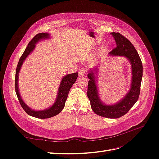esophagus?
Wrapping results in <instances>:
<instances>
[{
  "instance_id": "obj_1",
  "label": "esophagus",
  "mask_w": 159,
  "mask_h": 159,
  "mask_svg": "<svg viewBox=\"0 0 159 159\" xmlns=\"http://www.w3.org/2000/svg\"><path fill=\"white\" fill-rule=\"evenodd\" d=\"M79 75L80 77H84L85 75V71L84 70H81L79 71Z\"/></svg>"
}]
</instances>
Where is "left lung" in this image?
Listing matches in <instances>:
<instances>
[{
  "instance_id": "left-lung-1",
  "label": "left lung",
  "mask_w": 159,
  "mask_h": 159,
  "mask_svg": "<svg viewBox=\"0 0 159 159\" xmlns=\"http://www.w3.org/2000/svg\"><path fill=\"white\" fill-rule=\"evenodd\" d=\"M117 46L109 52L110 55L125 56L130 61L132 67V83L129 92L121 101L113 105L103 104L98 97L97 85L94 74L91 70L88 74V97L93 112L103 117L115 119L123 116L128 113L137 102L140 95L141 84L143 76V64L137 51L127 38L119 32H111Z\"/></svg>"
}]
</instances>
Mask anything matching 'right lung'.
Instances as JSON below:
<instances>
[{
  "label": "right lung",
  "instance_id": "add662e5",
  "mask_svg": "<svg viewBox=\"0 0 159 159\" xmlns=\"http://www.w3.org/2000/svg\"><path fill=\"white\" fill-rule=\"evenodd\" d=\"M48 37H49L48 34L42 32V33L37 34L32 38V39L30 41V42L28 43L26 48L25 49V52H24L22 55L20 57V60H19V61L16 67V74H15V91H16L17 98L18 99L19 102H20L21 107L25 111V112L28 115L36 118H39V119L50 118L52 117L56 116V115L60 113L61 111V110L64 109L65 106L66 101L67 99V98H68L70 89L71 88V86L73 85V84L75 83V81H76V79L78 78V72H76V73L70 74L64 77L63 79L61 80V81L56 102L49 109L43 110V111H34L28 107L25 103V102H23L20 95V93H19L18 88V75L19 71H20L23 62L26 58V57L29 55L30 53L32 52V51L34 49L36 43L38 42L40 40L43 39V38H46Z\"/></svg>",
  "mask_w": 159,
  "mask_h": 159
}]
</instances>
